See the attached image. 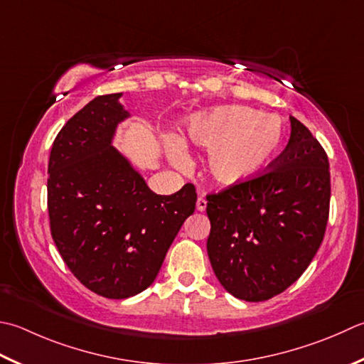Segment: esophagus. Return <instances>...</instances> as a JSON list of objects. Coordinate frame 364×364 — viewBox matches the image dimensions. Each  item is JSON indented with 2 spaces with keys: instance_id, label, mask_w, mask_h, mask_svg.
Returning a JSON list of instances; mask_svg holds the SVG:
<instances>
[{
  "instance_id": "obj_1",
  "label": "esophagus",
  "mask_w": 364,
  "mask_h": 364,
  "mask_svg": "<svg viewBox=\"0 0 364 364\" xmlns=\"http://www.w3.org/2000/svg\"><path fill=\"white\" fill-rule=\"evenodd\" d=\"M196 206H197V211H205V208H206V200H205V198L203 197H198Z\"/></svg>"
}]
</instances>
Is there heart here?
Wrapping results in <instances>:
<instances>
[{"instance_id":"b5f03b06","label":"heart","mask_w":364,"mask_h":364,"mask_svg":"<svg viewBox=\"0 0 364 364\" xmlns=\"http://www.w3.org/2000/svg\"><path fill=\"white\" fill-rule=\"evenodd\" d=\"M189 144L210 149L208 167L215 180L237 184L263 172L282 146V127L273 115L241 105L218 107L191 117L186 127ZM170 158L178 166L186 154L176 141L168 144Z\"/></svg>"}]
</instances>
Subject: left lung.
Segmentation results:
<instances>
[{
  "instance_id": "1",
  "label": "left lung",
  "mask_w": 364,
  "mask_h": 364,
  "mask_svg": "<svg viewBox=\"0 0 364 364\" xmlns=\"http://www.w3.org/2000/svg\"><path fill=\"white\" fill-rule=\"evenodd\" d=\"M286 149L265 172L206 194V249L223 287L265 301L290 287L314 259L330 215V164L323 146L290 117Z\"/></svg>"
}]
</instances>
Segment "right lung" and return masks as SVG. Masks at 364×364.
<instances>
[{
    "label": "right lung",
    "instance_id": "add662e5",
    "mask_svg": "<svg viewBox=\"0 0 364 364\" xmlns=\"http://www.w3.org/2000/svg\"><path fill=\"white\" fill-rule=\"evenodd\" d=\"M121 92L97 96L56 135L48 159L50 232L64 263L95 294L123 300L153 284L196 210L192 183L158 196L112 146L129 117Z\"/></svg>",
    "mask_w": 364,
    "mask_h": 364
}]
</instances>
